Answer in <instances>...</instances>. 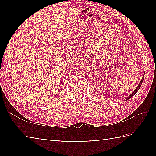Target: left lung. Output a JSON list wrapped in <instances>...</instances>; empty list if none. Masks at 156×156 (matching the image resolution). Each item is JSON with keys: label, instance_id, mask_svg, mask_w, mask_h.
Wrapping results in <instances>:
<instances>
[{"label": "left lung", "instance_id": "1", "mask_svg": "<svg viewBox=\"0 0 156 156\" xmlns=\"http://www.w3.org/2000/svg\"><path fill=\"white\" fill-rule=\"evenodd\" d=\"M143 79H144V77H142V80H141V81H140V84H138V87H137V88L136 89V90L135 91H134L133 92V93H132L131 95H130V96H129V97H128L127 98H126V100H128V99H129V98H131L132 96H134V95H135L136 94V92L137 91H138V90H139V89L140 88V86H141V84H142V81H143Z\"/></svg>", "mask_w": 156, "mask_h": 156}]
</instances>
